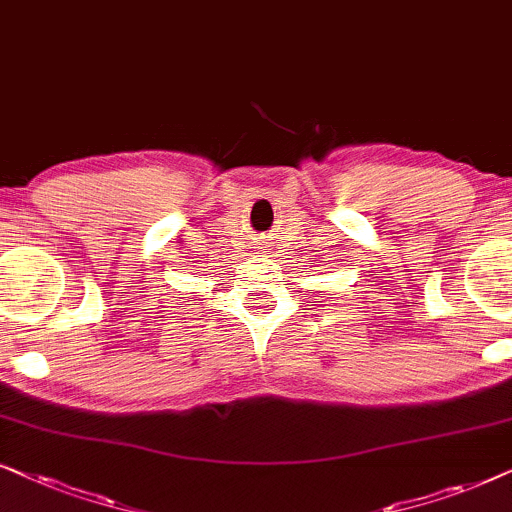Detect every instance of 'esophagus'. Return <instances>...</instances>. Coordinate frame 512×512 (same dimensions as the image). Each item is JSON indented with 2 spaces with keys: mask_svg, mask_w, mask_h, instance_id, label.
Returning a JSON list of instances; mask_svg holds the SVG:
<instances>
[{
  "mask_svg": "<svg viewBox=\"0 0 512 512\" xmlns=\"http://www.w3.org/2000/svg\"><path fill=\"white\" fill-rule=\"evenodd\" d=\"M257 248H260V250H267V248H269V243H264V241H262L260 245H257Z\"/></svg>",
  "mask_w": 512,
  "mask_h": 512,
  "instance_id": "esophagus-1",
  "label": "esophagus"
}]
</instances>
